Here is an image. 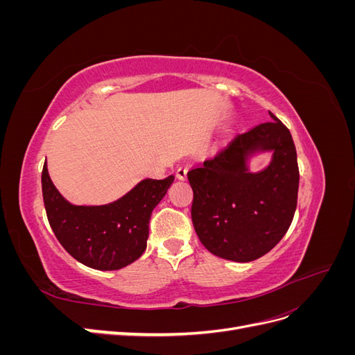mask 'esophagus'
Segmentation results:
<instances>
[{"label": "esophagus", "mask_w": 355, "mask_h": 355, "mask_svg": "<svg viewBox=\"0 0 355 355\" xmlns=\"http://www.w3.org/2000/svg\"><path fill=\"white\" fill-rule=\"evenodd\" d=\"M187 173H188V168L187 167H179L178 170H176V178L179 179V180H185L187 179Z\"/></svg>", "instance_id": "1"}]
</instances>
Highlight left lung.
<instances>
[{
  "label": "left lung",
  "instance_id": "left-lung-1",
  "mask_svg": "<svg viewBox=\"0 0 355 355\" xmlns=\"http://www.w3.org/2000/svg\"><path fill=\"white\" fill-rule=\"evenodd\" d=\"M272 121L235 136L227 148L188 171L191 216L200 241L222 259L252 262L277 245L293 220L299 168L288 128ZM257 152H271L259 172L248 170Z\"/></svg>",
  "mask_w": 355,
  "mask_h": 355
}]
</instances>
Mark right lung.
Listing matches in <instances>:
<instances>
[{"label": "right lung", "mask_w": 355, "mask_h": 355, "mask_svg": "<svg viewBox=\"0 0 355 355\" xmlns=\"http://www.w3.org/2000/svg\"><path fill=\"white\" fill-rule=\"evenodd\" d=\"M173 180V175L144 179L114 202L75 206L53 185L47 164L41 175L42 198L56 239L73 259L101 271L121 270L142 256L151 213Z\"/></svg>", "instance_id": "add662e5"}]
</instances>
